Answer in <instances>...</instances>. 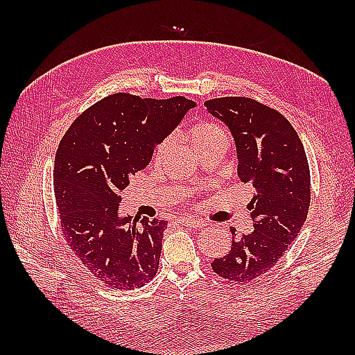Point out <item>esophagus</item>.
Returning <instances> with one entry per match:
<instances>
[{
	"mask_svg": "<svg viewBox=\"0 0 355 355\" xmlns=\"http://www.w3.org/2000/svg\"><path fill=\"white\" fill-rule=\"evenodd\" d=\"M178 223L182 225H186V227L189 229H202L205 225H207L206 221H201V220H195V218H186V220H178Z\"/></svg>",
	"mask_w": 355,
	"mask_h": 355,
	"instance_id": "obj_1",
	"label": "esophagus"
}]
</instances>
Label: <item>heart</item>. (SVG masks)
Instances as JSON below:
<instances>
[{"label":"heart","mask_w":355,"mask_h":355,"mask_svg":"<svg viewBox=\"0 0 355 355\" xmlns=\"http://www.w3.org/2000/svg\"><path fill=\"white\" fill-rule=\"evenodd\" d=\"M187 137H189L191 145L198 150L200 148L206 146V145H209V143H212L215 140L227 139V135H225V131L220 125L212 123V122H200L191 128ZM171 146H172V139L171 137L163 139L160 143H158V146L155 148L154 160L160 162L162 158L166 155V153H168Z\"/></svg>","instance_id":"b5f03b06"}]
</instances>
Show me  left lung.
Segmentation results:
<instances>
[{
	"mask_svg": "<svg viewBox=\"0 0 355 355\" xmlns=\"http://www.w3.org/2000/svg\"><path fill=\"white\" fill-rule=\"evenodd\" d=\"M210 114L229 126L238 153V175L254 187L250 206L254 230L238 236L215 258L212 270L233 282L266 275L297 238L311 200L310 166L302 141L281 112L250 97L205 102Z\"/></svg>",
	"mask_w": 355,
	"mask_h": 355,
	"instance_id": "left-lung-1",
	"label": "left lung"
}]
</instances>
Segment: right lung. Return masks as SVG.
<instances>
[{
  "label": "right lung",
  "mask_w": 355,
  "mask_h": 355,
  "mask_svg": "<svg viewBox=\"0 0 355 355\" xmlns=\"http://www.w3.org/2000/svg\"><path fill=\"white\" fill-rule=\"evenodd\" d=\"M195 103L183 96L141 99L117 93L74 120L59 143L53 184L61 230L96 279L132 290L154 279L168 221L120 218L122 192Z\"/></svg>",
  "instance_id": "right-lung-1"
}]
</instances>
